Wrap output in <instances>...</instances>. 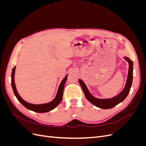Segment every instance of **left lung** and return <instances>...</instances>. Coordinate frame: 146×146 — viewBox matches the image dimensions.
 <instances>
[{
	"mask_svg": "<svg viewBox=\"0 0 146 146\" xmlns=\"http://www.w3.org/2000/svg\"><path fill=\"white\" fill-rule=\"evenodd\" d=\"M124 59L129 63V72H128V76L127 81L124 88L123 90L119 93L116 96L111 98L108 99H99L96 98L92 95L90 91L88 90L85 83L81 79H79V83L80 84L83 91L85 94L86 99L91 102L92 105L96 107L102 108V109H110L115 107L117 104H120L122 101L125 100L127 96L129 94L130 88L133 82V62L127 56H123Z\"/></svg>",
	"mask_w": 146,
	"mask_h": 146,
	"instance_id": "8db88e82",
	"label": "left lung"
}]
</instances>
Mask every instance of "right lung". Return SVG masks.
Instances as JSON below:
<instances>
[{"label":"right lung","instance_id":"obj_1","mask_svg":"<svg viewBox=\"0 0 146 146\" xmlns=\"http://www.w3.org/2000/svg\"><path fill=\"white\" fill-rule=\"evenodd\" d=\"M15 69L16 66L13 68L12 70L11 73V86L13 88V92L15 96L16 97L17 99L18 100L21 104L23 105L24 107L28 110H31L36 113H47L48 111H50L51 110H54L56 107L58 106L60 102L63 99V90H64V86L66 83V80L68 78V75L67 74L65 76V77L63 79L62 81L61 82L58 91H57V93L55 96V98L52 100L50 102H48L46 104H33L27 102L25 101L23 98H21L20 95L19 94L18 92L17 91L15 82Z\"/></svg>","mask_w":146,"mask_h":146}]
</instances>
